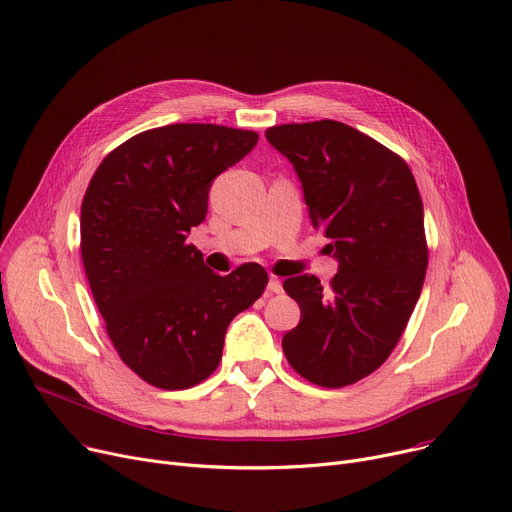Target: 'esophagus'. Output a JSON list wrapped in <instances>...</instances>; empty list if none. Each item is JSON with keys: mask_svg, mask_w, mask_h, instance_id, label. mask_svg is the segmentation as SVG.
Returning a JSON list of instances; mask_svg holds the SVG:
<instances>
[{"mask_svg": "<svg viewBox=\"0 0 512 512\" xmlns=\"http://www.w3.org/2000/svg\"><path fill=\"white\" fill-rule=\"evenodd\" d=\"M267 290L271 292V294H282V282L278 280V278H269V282H267Z\"/></svg>", "mask_w": 512, "mask_h": 512, "instance_id": "obj_1", "label": "esophagus"}]
</instances>
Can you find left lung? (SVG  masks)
<instances>
[{
    "mask_svg": "<svg viewBox=\"0 0 512 512\" xmlns=\"http://www.w3.org/2000/svg\"><path fill=\"white\" fill-rule=\"evenodd\" d=\"M265 138L292 162L311 224L331 238L339 263L325 290L309 274L284 282L300 306L284 354L306 381L352 385L389 358L424 286L428 247L416 179L403 158L339 121L276 125Z\"/></svg>",
    "mask_w": 512,
    "mask_h": 512,
    "instance_id": "1",
    "label": "left lung"
}]
</instances>
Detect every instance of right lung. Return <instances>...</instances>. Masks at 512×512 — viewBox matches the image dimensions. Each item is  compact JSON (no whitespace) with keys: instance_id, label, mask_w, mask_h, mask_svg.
<instances>
[{"instance_id":"obj_1","label":"right lung","mask_w":512,"mask_h":512,"mask_svg":"<svg viewBox=\"0 0 512 512\" xmlns=\"http://www.w3.org/2000/svg\"><path fill=\"white\" fill-rule=\"evenodd\" d=\"M257 140L212 123L148 129L102 160L86 189L80 251L94 302L121 360L154 387L206 381L230 321L267 286L261 265L218 276L187 243L214 179Z\"/></svg>"}]
</instances>
